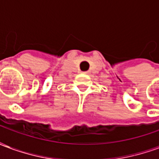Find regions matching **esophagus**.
<instances>
[{
	"label": "esophagus",
	"instance_id": "34e87169",
	"mask_svg": "<svg viewBox=\"0 0 159 159\" xmlns=\"http://www.w3.org/2000/svg\"><path fill=\"white\" fill-rule=\"evenodd\" d=\"M83 73H84V74H88V73H89V71H84Z\"/></svg>",
	"mask_w": 159,
	"mask_h": 159
}]
</instances>
